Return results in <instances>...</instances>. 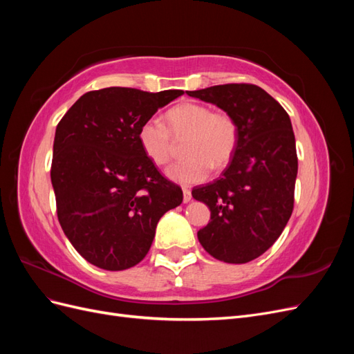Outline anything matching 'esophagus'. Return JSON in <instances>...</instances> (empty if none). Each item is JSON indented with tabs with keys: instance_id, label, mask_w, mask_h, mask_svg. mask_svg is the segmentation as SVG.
Instances as JSON below:
<instances>
[{
	"instance_id": "1",
	"label": "esophagus",
	"mask_w": 354,
	"mask_h": 354,
	"mask_svg": "<svg viewBox=\"0 0 354 354\" xmlns=\"http://www.w3.org/2000/svg\"><path fill=\"white\" fill-rule=\"evenodd\" d=\"M192 199V194L187 187H183V202L187 203Z\"/></svg>"
}]
</instances>
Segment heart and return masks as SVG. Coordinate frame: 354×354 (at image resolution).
Masks as SVG:
<instances>
[{
    "mask_svg": "<svg viewBox=\"0 0 354 354\" xmlns=\"http://www.w3.org/2000/svg\"><path fill=\"white\" fill-rule=\"evenodd\" d=\"M165 118L168 127L158 118L146 120L138 128L137 140L149 160L164 165L173 149L169 131L177 137L189 134L185 146L189 156L165 169V176L174 183H202L209 177L212 164L224 167L236 151L238 125L227 113L212 112L205 104L187 102L171 108Z\"/></svg>",
    "mask_w": 354,
    "mask_h": 354,
    "instance_id": "b5f03b06",
    "label": "heart"
}]
</instances>
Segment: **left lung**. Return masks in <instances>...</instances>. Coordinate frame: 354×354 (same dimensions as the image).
Segmentation results:
<instances>
[{
	"instance_id": "8db88e82",
	"label": "left lung",
	"mask_w": 354,
	"mask_h": 354,
	"mask_svg": "<svg viewBox=\"0 0 354 354\" xmlns=\"http://www.w3.org/2000/svg\"><path fill=\"white\" fill-rule=\"evenodd\" d=\"M187 94L216 104L238 125L229 167L218 180L192 190L211 211L198 239L220 261H252L281 236L292 214L298 159L291 120L269 93L252 84L214 85Z\"/></svg>"
}]
</instances>
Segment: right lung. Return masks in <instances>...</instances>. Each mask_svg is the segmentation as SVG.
Returning a JSON list of instances; mask_svg holds the SVG:
<instances>
[{
	"instance_id": "right-lung-1",
	"label": "right lung",
	"mask_w": 354,
	"mask_h": 354,
	"mask_svg": "<svg viewBox=\"0 0 354 354\" xmlns=\"http://www.w3.org/2000/svg\"><path fill=\"white\" fill-rule=\"evenodd\" d=\"M183 90L88 91L56 128L51 185L66 238L103 270H125L151 250L159 218L183 192L160 176L137 140L140 125Z\"/></svg>"
}]
</instances>
